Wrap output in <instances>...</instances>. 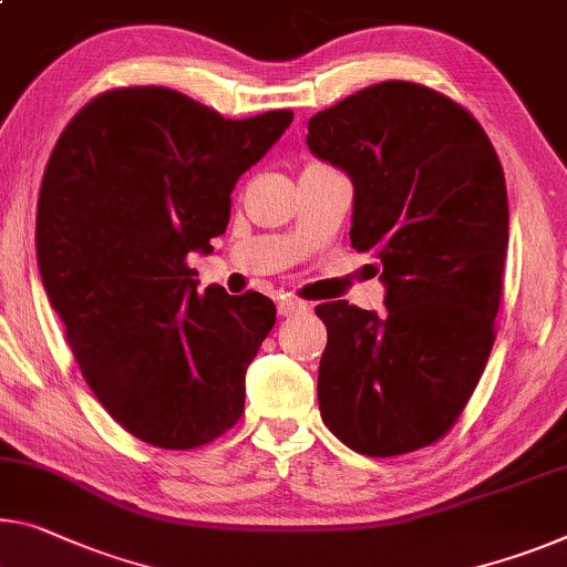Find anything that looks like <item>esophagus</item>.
I'll return each instance as SVG.
<instances>
[{"label":"esophagus","mask_w":567,"mask_h":567,"mask_svg":"<svg viewBox=\"0 0 567 567\" xmlns=\"http://www.w3.org/2000/svg\"><path fill=\"white\" fill-rule=\"evenodd\" d=\"M307 311H311V303L307 301L293 299V296H281V299H278V313H281V317H296V313Z\"/></svg>","instance_id":"34e87169"}]
</instances>
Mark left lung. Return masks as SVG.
Listing matches in <instances>:
<instances>
[{
    "mask_svg": "<svg viewBox=\"0 0 567 567\" xmlns=\"http://www.w3.org/2000/svg\"><path fill=\"white\" fill-rule=\"evenodd\" d=\"M307 146L352 179L350 240L380 258L388 309L317 307L321 417L364 456L431 446L464 411L494 344L509 243L499 156L472 113L408 81L319 111Z\"/></svg>",
    "mask_w": 567,
    "mask_h": 567,
    "instance_id": "obj_1",
    "label": "left lung"
}]
</instances>
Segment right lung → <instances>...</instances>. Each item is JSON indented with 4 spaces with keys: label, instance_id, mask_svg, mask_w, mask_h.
Masks as SVG:
<instances>
[{
    "label": "right lung",
    "instance_id": "obj_1",
    "mask_svg": "<svg viewBox=\"0 0 567 567\" xmlns=\"http://www.w3.org/2000/svg\"><path fill=\"white\" fill-rule=\"evenodd\" d=\"M291 111L223 118L177 91L136 85L75 113L42 177L38 266L85 382L118 425L197 449L238 423L246 370L276 324L264 293L197 291L230 193Z\"/></svg>",
    "mask_w": 567,
    "mask_h": 567
}]
</instances>
